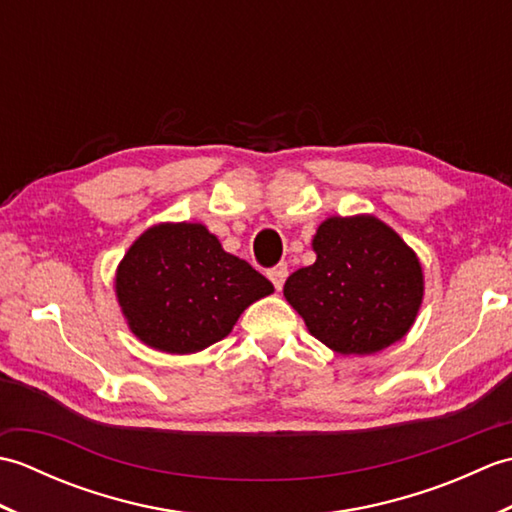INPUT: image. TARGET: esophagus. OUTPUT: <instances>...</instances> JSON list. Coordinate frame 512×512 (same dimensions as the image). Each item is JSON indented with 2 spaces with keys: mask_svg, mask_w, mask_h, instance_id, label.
Masks as SVG:
<instances>
[{
  "mask_svg": "<svg viewBox=\"0 0 512 512\" xmlns=\"http://www.w3.org/2000/svg\"><path fill=\"white\" fill-rule=\"evenodd\" d=\"M268 277H270V281H273V286H275L277 290H281V288H284V284H286L288 268H286V266H277V268L270 270Z\"/></svg>",
  "mask_w": 512,
  "mask_h": 512,
  "instance_id": "34e87169",
  "label": "esophagus"
}]
</instances>
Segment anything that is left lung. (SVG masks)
I'll list each match as a JSON object with an SVG mask.
<instances>
[{
    "instance_id": "obj_1",
    "label": "left lung",
    "mask_w": 512,
    "mask_h": 512,
    "mask_svg": "<svg viewBox=\"0 0 512 512\" xmlns=\"http://www.w3.org/2000/svg\"><path fill=\"white\" fill-rule=\"evenodd\" d=\"M317 259L292 273L284 297L308 332L339 354L385 350L416 323L424 297L418 255L374 215H332L312 237Z\"/></svg>"
}]
</instances>
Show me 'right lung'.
Returning a JSON list of instances; mask_svg holds the SVG:
<instances>
[{
    "mask_svg": "<svg viewBox=\"0 0 512 512\" xmlns=\"http://www.w3.org/2000/svg\"><path fill=\"white\" fill-rule=\"evenodd\" d=\"M114 288L136 339L167 354H195L222 341L250 303L275 292L200 222L147 228L118 264Z\"/></svg>",
    "mask_w": 512,
    "mask_h": 512,
    "instance_id": "1",
    "label": "right lung"
}]
</instances>
